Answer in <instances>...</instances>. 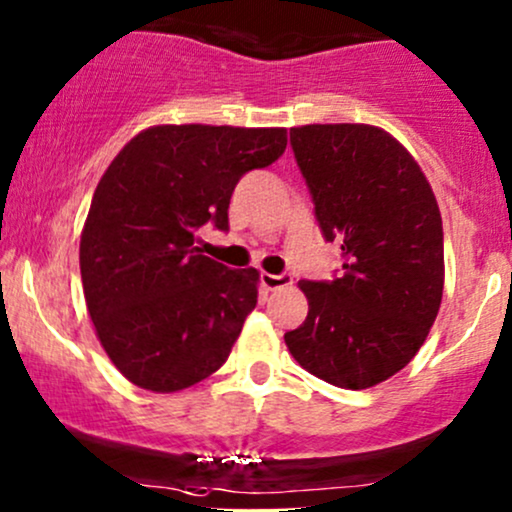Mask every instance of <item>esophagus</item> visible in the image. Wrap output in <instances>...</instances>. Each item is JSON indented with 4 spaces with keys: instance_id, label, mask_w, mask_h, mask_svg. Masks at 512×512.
Here are the masks:
<instances>
[{
    "instance_id": "obj_1",
    "label": "esophagus",
    "mask_w": 512,
    "mask_h": 512,
    "mask_svg": "<svg viewBox=\"0 0 512 512\" xmlns=\"http://www.w3.org/2000/svg\"><path fill=\"white\" fill-rule=\"evenodd\" d=\"M260 284H262V289H265V291H277V289H284V286L294 284V279H291V274L262 272L260 274Z\"/></svg>"
}]
</instances>
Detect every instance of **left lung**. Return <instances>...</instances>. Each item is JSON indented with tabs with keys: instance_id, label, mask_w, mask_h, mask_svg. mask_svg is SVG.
<instances>
[{
	"instance_id": "obj_1",
	"label": "left lung",
	"mask_w": 512,
	"mask_h": 512,
	"mask_svg": "<svg viewBox=\"0 0 512 512\" xmlns=\"http://www.w3.org/2000/svg\"><path fill=\"white\" fill-rule=\"evenodd\" d=\"M291 148L345 262L333 282H299L308 316L284 342L308 374L369 389L411 362L440 311V206L415 157L379 126H294Z\"/></svg>"
}]
</instances>
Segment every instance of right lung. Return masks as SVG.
<instances>
[{"mask_svg": "<svg viewBox=\"0 0 512 512\" xmlns=\"http://www.w3.org/2000/svg\"><path fill=\"white\" fill-rule=\"evenodd\" d=\"M284 148L286 128L160 123L101 174L80 238L82 289L101 347L131 384L174 393L223 367L260 272L199 255L196 230H226L238 179Z\"/></svg>", "mask_w": 512, "mask_h": 512, "instance_id": "add662e5", "label": "right lung"}]
</instances>
